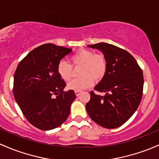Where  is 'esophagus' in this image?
<instances>
[{
	"instance_id": "obj_1",
	"label": "esophagus",
	"mask_w": 159,
	"mask_h": 159,
	"mask_svg": "<svg viewBox=\"0 0 159 159\" xmlns=\"http://www.w3.org/2000/svg\"><path fill=\"white\" fill-rule=\"evenodd\" d=\"M75 94H76V96L78 97L80 95V93H81V91H75Z\"/></svg>"
}]
</instances>
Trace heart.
I'll list each match as a JSON object with an SVG mask.
<instances>
[{
	"label": "heart",
	"instance_id": "heart-1",
	"mask_svg": "<svg viewBox=\"0 0 159 159\" xmlns=\"http://www.w3.org/2000/svg\"><path fill=\"white\" fill-rule=\"evenodd\" d=\"M69 61L72 66H81L80 78L72 80L67 87L72 91H82L92 86L93 81H100L104 77L107 69V61L102 54H94L89 49H80L71 56ZM58 76L65 81L71 78L72 67L65 61H60L57 66Z\"/></svg>",
	"mask_w": 159,
	"mask_h": 159
}]
</instances>
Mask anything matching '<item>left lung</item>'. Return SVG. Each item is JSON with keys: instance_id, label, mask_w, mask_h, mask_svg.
Masks as SVG:
<instances>
[{"instance_id": "8db88e82", "label": "left lung", "mask_w": 159, "mask_h": 159, "mask_svg": "<svg viewBox=\"0 0 159 159\" xmlns=\"http://www.w3.org/2000/svg\"><path fill=\"white\" fill-rule=\"evenodd\" d=\"M99 49L107 61L104 77L91 91L86 110L93 121L107 129L122 126L138 108L143 91V73L136 60L126 50L106 43L89 45Z\"/></svg>"}]
</instances>
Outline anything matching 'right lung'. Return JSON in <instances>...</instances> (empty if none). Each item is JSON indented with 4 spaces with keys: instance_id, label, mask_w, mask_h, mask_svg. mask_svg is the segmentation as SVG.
<instances>
[{
    "instance_id": "obj_1",
    "label": "right lung",
    "mask_w": 159,
    "mask_h": 159,
    "mask_svg": "<svg viewBox=\"0 0 159 159\" xmlns=\"http://www.w3.org/2000/svg\"><path fill=\"white\" fill-rule=\"evenodd\" d=\"M71 51L52 43L42 45L28 53L15 71V100L26 120L41 130L61 126L76 98L72 90L64 91L66 84L57 73L58 62Z\"/></svg>"
}]
</instances>
